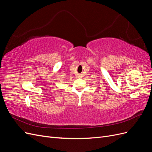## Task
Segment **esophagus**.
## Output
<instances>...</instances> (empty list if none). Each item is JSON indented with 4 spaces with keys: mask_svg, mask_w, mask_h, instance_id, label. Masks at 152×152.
<instances>
[{
    "mask_svg": "<svg viewBox=\"0 0 152 152\" xmlns=\"http://www.w3.org/2000/svg\"><path fill=\"white\" fill-rule=\"evenodd\" d=\"M78 77H80V75H79V76H78Z\"/></svg>",
    "mask_w": 152,
    "mask_h": 152,
    "instance_id": "1",
    "label": "esophagus"
}]
</instances>
